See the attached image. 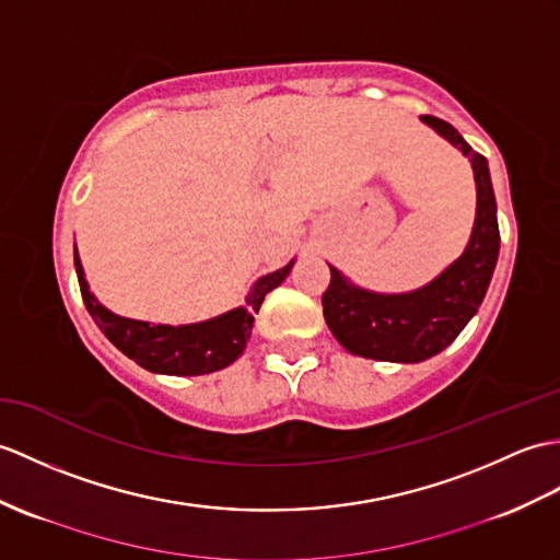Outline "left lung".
I'll return each instance as SVG.
<instances>
[{
    "label": "left lung",
    "mask_w": 560,
    "mask_h": 560,
    "mask_svg": "<svg viewBox=\"0 0 560 560\" xmlns=\"http://www.w3.org/2000/svg\"><path fill=\"white\" fill-rule=\"evenodd\" d=\"M420 121L458 148L472 164L477 210L470 241L439 277L406 293H376L329 265L331 283L322 295L324 319L348 353L384 362H422L456 341L479 305L499 259V221L489 164L451 124L436 116Z\"/></svg>",
    "instance_id": "8db88e82"
}]
</instances>
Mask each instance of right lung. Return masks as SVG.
I'll return each instance as SVG.
<instances>
[{
	"mask_svg": "<svg viewBox=\"0 0 560 560\" xmlns=\"http://www.w3.org/2000/svg\"><path fill=\"white\" fill-rule=\"evenodd\" d=\"M73 265L90 317L95 319L100 331L107 336L124 355H128L133 362H138L140 368H145L154 374L195 376L224 370L233 360H238V355L245 350V343L250 339L255 312L262 305L265 295L269 291H275L277 285H281V281L291 275L295 259H291L285 267L271 271V275L259 277L250 285L248 295H245V305L233 307L224 312V315H217L212 319L178 324V327L114 315V312L104 307L95 298V293L90 291L78 250H73Z\"/></svg>",
	"mask_w": 560,
	"mask_h": 560,
	"instance_id": "obj_1",
	"label": "right lung"
}]
</instances>
